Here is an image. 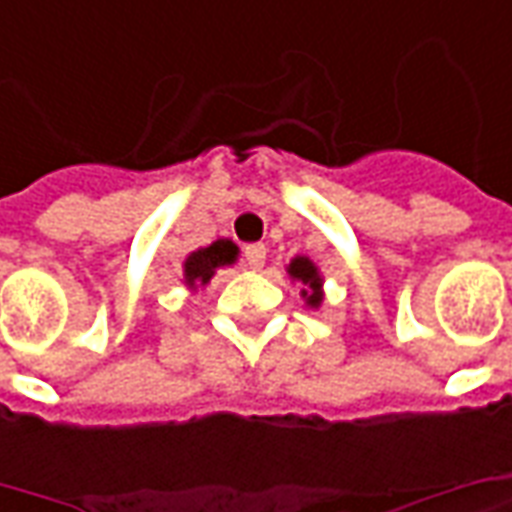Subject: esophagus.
<instances>
[{
    "mask_svg": "<svg viewBox=\"0 0 512 512\" xmlns=\"http://www.w3.org/2000/svg\"><path fill=\"white\" fill-rule=\"evenodd\" d=\"M244 260L246 266L249 268H263V263H266V246L263 244H249L244 246Z\"/></svg>",
    "mask_w": 512,
    "mask_h": 512,
    "instance_id": "1",
    "label": "esophagus"
}]
</instances>
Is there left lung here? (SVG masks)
<instances>
[{"label":"left lung","instance_id":"left-lung-1","mask_svg":"<svg viewBox=\"0 0 512 512\" xmlns=\"http://www.w3.org/2000/svg\"><path fill=\"white\" fill-rule=\"evenodd\" d=\"M288 271L293 279L310 285V296H307V290H304V296H307V304L318 307V304H321V277H318V268L312 266L307 257H296V260L290 263Z\"/></svg>","mask_w":512,"mask_h":512}]
</instances>
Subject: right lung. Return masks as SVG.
Instances as JSON below:
<instances>
[{"mask_svg": "<svg viewBox=\"0 0 512 512\" xmlns=\"http://www.w3.org/2000/svg\"><path fill=\"white\" fill-rule=\"evenodd\" d=\"M235 244L233 241H216V244L205 246L200 252L186 260V282L189 285H205L213 277V271L219 266H227L235 260Z\"/></svg>", "mask_w": 512, "mask_h": 512, "instance_id": "right-lung-1", "label": "right lung"}]
</instances>
